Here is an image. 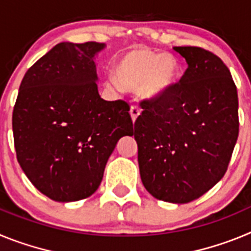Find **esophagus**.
Instances as JSON below:
<instances>
[{
    "instance_id": "esophagus-1",
    "label": "esophagus",
    "mask_w": 251,
    "mask_h": 251,
    "mask_svg": "<svg viewBox=\"0 0 251 251\" xmlns=\"http://www.w3.org/2000/svg\"><path fill=\"white\" fill-rule=\"evenodd\" d=\"M129 113H130V117H132V121L136 122V119L138 118V115L141 114V108H139L138 105H136V104H134V105L130 106Z\"/></svg>"
}]
</instances>
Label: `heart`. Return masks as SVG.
I'll list each match as a JSON object with an SVG mask.
<instances>
[{
  "instance_id": "heart-1",
  "label": "heart",
  "mask_w": 251,
  "mask_h": 251,
  "mask_svg": "<svg viewBox=\"0 0 251 251\" xmlns=\"http://www.w3.org/2000/svg\"><path fill=\"white\" fill-rule=\"evenodd\" d=\"M115 77L106 84L112 88L121 86L128 90H139L146 99L159 98L174 86L178 75L177 61L171 55H159L145 49L126 51L114 66Z\"/></svg>"
}]
</instances>
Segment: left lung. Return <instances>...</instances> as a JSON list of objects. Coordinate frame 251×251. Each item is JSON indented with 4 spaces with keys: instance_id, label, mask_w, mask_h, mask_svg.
I'll list each match as a JSON object with an SVG mask.
<instances>
[{
    "instance_id": "left-lung-1",
    "label": "left lung",
    "mask_w": 251,
    "mask_h": 251,
    "mask_svg": "<svg viewBox=\"0 0 251 251\" xmlns=\"http://www.w3.org/2000/svg\"><path fill=\"white\" fill-rule=\"evenodd\" d=\"M188 68L159 98L141 101L134 123L143 186L153 197L187 203L224 177L239 136L230 70L211 51L175 46Z\"/></svg>"
}]
</instances>
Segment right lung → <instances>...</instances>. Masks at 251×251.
Masks as SVG:
<instances>
[{"instance_id": "1", "label": "right lung", "mask_w": 251, "mask_h": 251, "mask_svg": "<svg viewBox=\"0 0 251 251\" xmlns=\"http://www.w3.org/2000/svg\"><path fill=\"white\" fill-rule=\"evenodd\" d=\"M99 43H60L26 72L13 106L17 161L41 194L59 202L98 190L117 142L133 136L127 101L100 98Z\"/></svg>"}]
</instances>
